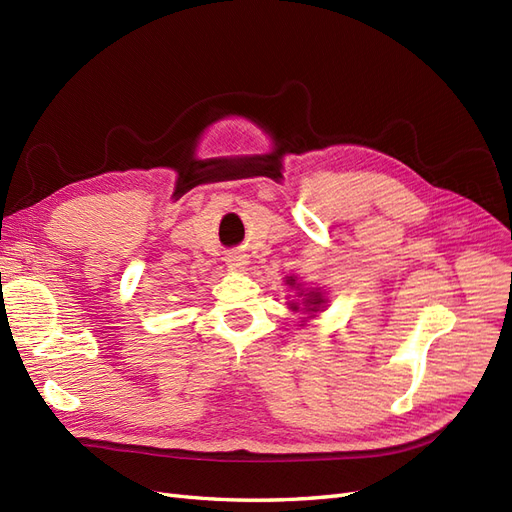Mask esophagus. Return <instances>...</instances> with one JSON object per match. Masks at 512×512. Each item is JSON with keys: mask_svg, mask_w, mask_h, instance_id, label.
Instances as JSON below:
<instances>
[{"mask_svg": "<svg viewBox=\"0 0 512 512\" xmlns=\"http://www.w3.org/2000/svg\"><path fill=\"white\" fill-rule=\"evenodd\" d=\"M226 265L230 267V269H245V265H247V256H243V254H228L226 256Z\"/></svg>", "mask_w": 512, "mask_h": 512, "instance_id": "esophagus-1", "label": "esophagus"}]
</instances>
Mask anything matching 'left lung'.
Masks as SVG:
<instances>
[{"label": "left lung", "instance_id": "obj_1", "mask_svg": "<svg viewBox=\"0 0 512 512\" xmlns=\"http://www.w3.org/2000/svg\"><path fill=\"white\" fill-rule=\"evenodd\" d=\"M286 284L292 286V288H294V286L299 288V284H297V280H294V277H288ZM303 292H305V290H299V297H303L301 303L290 301V309H292V312H299V309L303 312V309H305L307 314H316V312H320V309L324 307V303H327V299H322V292H318V290H309L307 294H303ZM303 322H305V320H303Z\"/></svg>", "mask_w": 512, "mask_h": 512}]
</instances>
